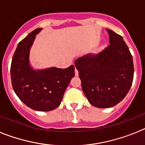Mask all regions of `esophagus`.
Wrapping results in <instances>:
<instances>
[{"label": "esophagus", "mask_w": 145, "mask_h": 145, "mask_svg": "<svg viewBox=\"0 0 145 145\" xmlns=\"http://www.w3.org/2000/svg\"><path fill=\"white\" fill-rule=\"evenodd\" d=\"M79 73H78V71L76 70V69H75V76H78Z\"/></svg>", "instance_id": "1"}]
</instances>
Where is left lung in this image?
<instances>
[{
    "label": "left lung",
    "mask_w": 145,
    "mask_h": 145,
    "mask_svg": "<svg viewBox=\"0 0 145 145\" xmlns=\"http://www.w3.org/2000/svg\"><path fill=\"white\" fill-rule=\"evenodd\" d=\"M109 44L99 54L75 61L82 89L91 105L109 108L120 103L133 80V56L122 36L106 29Z\"/></svg>",
    "instance_id": "left-lung-1"
}]
</instances>
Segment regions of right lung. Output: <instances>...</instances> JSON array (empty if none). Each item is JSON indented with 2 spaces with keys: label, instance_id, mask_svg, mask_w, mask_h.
Segmentation results:
<instances>
[{
  "label": "right lung",
  "instance_id": "right-lung-1",
  "mask_svg": "<svg viewBox=\"0 0 145 145\" xmlns=\"http://www.w3.org/2000/svg\"><path fill=\"white\" fill-rule=\"evenodd\" d=\"M42 30L31 32L18 43L12 59L10 74L12 88L24 104L36 111H50L61 103L65 91L74 76V66L67 69L50 68L34 70L29 54L36 35Z\"/></svg>",
  "mask_w": 145,
  "mask_h": 145
}]
</instances>
